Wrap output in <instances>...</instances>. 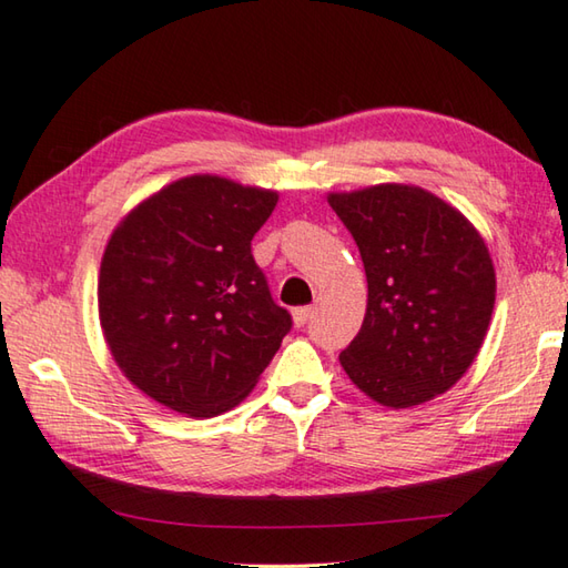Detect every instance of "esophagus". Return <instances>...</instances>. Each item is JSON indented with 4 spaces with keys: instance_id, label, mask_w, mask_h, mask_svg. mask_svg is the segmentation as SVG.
I'll list each match as a JSON object with an SVG mask.
<instances>
[{
    "instance_id": "esophagus-1",
    "label": "esophagus",
    "mask_w": 568,
    "mask_h": 568,
    "mask_svg": "<svg viewBox=\"0 0 568 568\" xmlns=\"http://www.w3.org/2000/svg\"><path fill=\"white\" fill-rule=\"evenodd\" d=\"M311 315H313V307L311 305L295 307V311H293V323L297 325V328H303V325L311 321Z\"/></svg>"
}]
</instances>
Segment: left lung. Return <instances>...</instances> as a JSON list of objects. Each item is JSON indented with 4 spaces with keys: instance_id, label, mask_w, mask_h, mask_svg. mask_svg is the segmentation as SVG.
I'll use <instances>...</instances> for the list:
<instances>
[{
    "instance_id": "8db88e82",
    "label": "left lung",
    "mask_w": 568,
    "mask_h": 568,
    "mask_svg": "<svg viewBox=\"0 0 568 568\" xmlns=\"http://www.w3.org/2000/svg\"><path fill=\"white\" fill-rule=\"evenodd\" d=\"M368 277V307L341 365L365 396L408 408L446 393L484 343L496 273L476 227L430 192L376 185L328 197Z\"/></svg>"
}]
</instances>
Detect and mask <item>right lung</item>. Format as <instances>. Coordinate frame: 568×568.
I'll return each mask as SVG.
<instances>
[{
    "instance_id": "add662e5",
    "label": "right lung",
    "mask_w": 568,
    "mask_h": 568,
    "mask_svg": "<svg viewBox=\"0 0 568 568\" xmlns=\"http://www.w3.org/2000/svg\"><path fill=\"white\" fill-rule=\"evenodd\" d=\"M277 192L215 175L162 187L114 227L100 323L114 363L152 400L192 418L235 408L293 318L253 257Z\"/></svg>"
}]
</instances>
